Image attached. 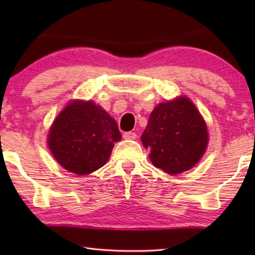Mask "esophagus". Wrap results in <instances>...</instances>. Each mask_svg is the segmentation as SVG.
I'll return each instance as SVG.
<instances>
[{
  "label": "esophagus",
  "mask_w": 255,
  "mask_h": 255,
  "mask_svg": "<svg viewBox=\"0 0 255 255\" xmlns=\"http://www.w3.org/2000/svg\"><path fill=\"white\" fill-rule=\"evenodd\" d=\"M137 137V135L135 132L132 131H127V132H124V138L125 139H135Z\"/></svg>",
  "instance_id": "34e87169"
}]
</instances>
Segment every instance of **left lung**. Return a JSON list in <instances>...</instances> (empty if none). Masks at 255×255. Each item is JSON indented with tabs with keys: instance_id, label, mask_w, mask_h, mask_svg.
<instances>
[{
	"instance_id": "left-lung-1",
	"label": "left lung",
	"mask_w": 255,
	"mask_h": 255,
	"mask_svg": "<svg viewBox=\"0 0 255 255\" xmlns=\"http://www.w3.org/2000/svg\"><path fill=\"white\" fill-rule=\"evenodd\" d=\"M141 143L150 149L154 166L170 174L182 173L198 163L208 144L200 112L188 98L159 103L149 116Z\"/></svg>"
}]
</instances>
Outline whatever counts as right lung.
<instances>
[{
	"label": "right lung",
	"instance_id": "1",
	"mask_svg": "<svg viewBox=\"0 0 255 255\" xmlns=\"http://www.w3.org/2000/svg\"><path fill=\"white\" fill-rule=\"evenodd\" d=\"M120 139L118 125L106 110L91 101H74L56 118L48 146L64 169L85 175L105 165Z\"/></svg>",
	"mask_w": 255,
	"mask_h": 255
}]
</instances>
